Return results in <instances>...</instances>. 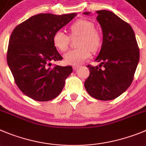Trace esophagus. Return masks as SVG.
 Instances as JSON below:
<instances>
[{"label": "esophagus", "mask_w": 146, "mask_h": 146, "mask_svg": "<svg viewBox=\"0 0 146 146\" xmlns=\"http://www.w3.org/2000/svg\"><path fill=\"white\" fill-rule=\"evenodd\" d=\"M73 70H77L78 69L80 68V66H79V65H73Z\"/></svg>", "instance_id": "esophagus-1"}]
</instances>
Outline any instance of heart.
<instances>
[{"mask_svg": "<svg viewBox=\"0 0 146 146\" xmlns=\"http://www.w3.org/2000/svg\"><path fill=\"white\" fill-rule=\"evenodd\" d=\"M72 37L80 36L77 42L78 48L70 50L64 54L65 63L71 65H79L90 58L92 51L99 50L102 44V36L94 30V25L87 20L80 19L70 25ZM53 44L56 48L64 52L70 44V37L62 30H58L52 37Z\"/></svg>", "mask_w": 146, "mask_h": 146, "instance_id": "b5f03b06", "label": "heart"}]
</instances>
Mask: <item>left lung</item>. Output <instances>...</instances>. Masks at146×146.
<instances>
[{
    "mask_svg": "<svg viewBox=\"0 0 146 146\" xmlns=\"http://www.w3.org/2000/svg\"><path fill=\"white\" fill-rule=\"evenodd\" d=\"M96 13L103 42L95 60L101 63L95 67L87 65L90 75L84 86L88 94L95 99L112 100L123 94L133 82L140 52L130 24L110 11H96Z\"/></svg>",
    "mask_w": 146,
    "mask_h": 146,
    "instance_id": "obj_1",
    "label": "left lung"
}]
</instances>
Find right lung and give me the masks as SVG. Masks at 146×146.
I'll return each instance as SVG.
<instances>
[{
	"label": "right lung",
	"mask_w": 146,
	"mask_h": 146,
	"mask_svg": "<svg viewBox=\"0 0 146 146\" xmlns=\"http://www.w3.org/2000/svg\"><path fill=\"white\" fill-rule=\"evenodd\" d=\"M76 15L39 13L18 25L12 32L8 65L19 88L31 99L47 102L62 92L73 68L70 65L50 67L51 61L62 59L52 37Z\"/></svg>",
	"instance_id": "right-lung-1"
}]
</instances>
